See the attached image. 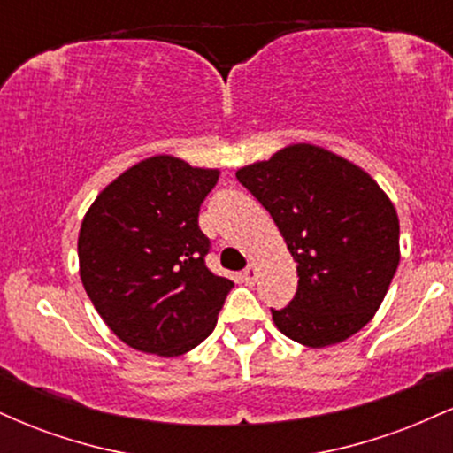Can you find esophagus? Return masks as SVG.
I'll list each match as a JSON object with an SVG mask.
<instances>
[{
  "label": "esophagus",
  "instance_id": "obj_1",
  "mask_svg": "<svg viewBox=\"0 0 453 453\" xmlns=\"http://www.w3.org/2000/svg\"><path fill=\"white\" fill-rule=\"evenodd\" d=\"M242 279H244V283H249V285L256 283V279H257V268H256V264H249V266L242 270Z\"/></svg>",
  "mask_w": 453,
  "mask_h": 453
}]
</instances>
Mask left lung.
<instances>
[{"mask_svg":"<svg viewBox=\"0 0 453 453\" xmlns=\"http://www.w3.org/2000/svg\"><path fill=\"white\" fill-rule=\"evenodd\" d=\"M236 179L277 223L298 270V292L274 311L288 339L321 349L360 332L400 262L398 215L386 191L349 159L289 144Z\"/></svg>","mask_w":453,"mask_h":453,"instance_id":"1","label":"left lung"}]
</instances>
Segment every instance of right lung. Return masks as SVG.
Here are the masks:
<instances>
[{
    "label": "right lung",
    "mask_w": 453,
    "mask_h": 453,
    "mask_svg": "<svg viewBox=\"0 0 453 453\" xmlns=\"http://www.w3.org/2000/svg\"><path fill=\"white\" fill-rule=\"evenodd\" d=\"M219 170L173 155L138 161L106 185L78 232L81 280L126 345L174 357L215 330L234 283L206 268L200 204Z\"/></svg>",
    "instance_id": "right-lung-1"
}]
</instances>
